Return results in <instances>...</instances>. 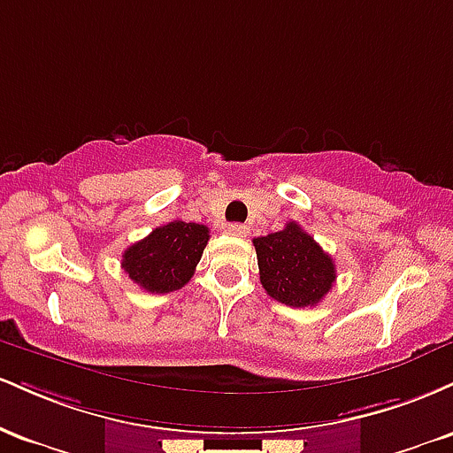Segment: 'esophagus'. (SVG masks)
<instances>
[{"label":"esophagus","mask_w":453,"mask_h":453,"mask_svg":"<svg viewBox=\"0 0 453 453\" xmlns=\"http://www.w3.org/2000/svg\"><path fill=\"white\" fill-rule=\"evenodd\" d=\"M227 234H232V236H247L249 227L242 226V223H230L227 226Z\"/></svg>","instance_id":"1"}]
</instances>
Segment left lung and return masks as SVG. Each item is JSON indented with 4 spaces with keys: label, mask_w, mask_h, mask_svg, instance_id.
<instances>
[{
    "label": "left lung",
    "mask_w": 453,
    "mask_h": 453,
    "mask_svg": "<svg viewBox=\"0 0 453 453\" xmlns=\"http://www.w3.org/2000/svg\"><path fill=\"white\" fill-rule=\"evenodd\" d=\"M259 280L270 298L304 309L324 300L336 280L332 257L296 221L280 232L253 238Z\"/></svg>",
    "instance_id": "1"
}]
</instances>
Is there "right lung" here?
<instances>
[{
	"label": "right lung",
	"mask_w": 453,
	"mask_h": 453,
	"mask_svg": "<svg viewBox=\"0 0 453 453\" xmlns=\"http://www.w3.org/2000/svg\"><path fill=\"white\" fill-rule=\"evenodd\" d=\"M209 238V227L202 223L174 219L127 247L121 266L134 283L150 294L174 292L194 277Z\"/></svg>",
	"instance_id": "right-lung-1"
}]
</instances>
